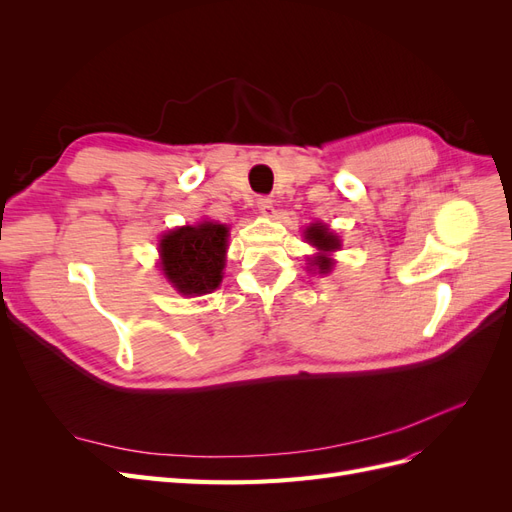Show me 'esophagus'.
<instances>
[{
	"label": "esophagus",
	"instance_id": "obj_1",
	"mask_svg": "<svg viewBox=\"0 0 512 512\" xmlns=\"http://www.w3.org/2000/svg\"><path fill=\"white\" fill-rule=\"evenodd\" d=\"M256 207H258V211L262 213V215H267V218H271L273 215V200L269 198V196H260L258 200H256Z\"/></svg>",
	"mask_w": 512,
	"mask_h": 512
}]
</instances>
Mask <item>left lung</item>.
Segmentation results:
<instances>
[{
	"label": "left lung",
	"instance_id": "8db88e82",
	"mask_svg": "<svg viewBox=\"0 0 512 512\" xmlns=\"http://www.w3.org/2000/svg\"><path fill=\"white\" fill-rule=\"evenodd\" d=\"M305 239L320 250V256H314L312 267H318L320 273H329L333 267V260L327 256L329 252L339 250V239L329 232L324 224H314L305 230Z\"/></svg>",
	"mask_w": 512,
	"mask_h": 512
}]
</instances>
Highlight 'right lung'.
<instances>
[{"instance_id": "right-lung-1", "label": "right lung", "mask_w": 512, "mask_h": 512, "mask_svg": "<svg viewBox=\"0 0 512 512\" xmlns=\"http://www.w3.org/2000/svg\"><path fill=\"white\" fill-rule=\"evenodd\" d=\"M226 237L228 228L213 222L168 232L160 241L164 275L181 294L200 297L215 290L222 282Z\"/></svg>"}]
</instances>
